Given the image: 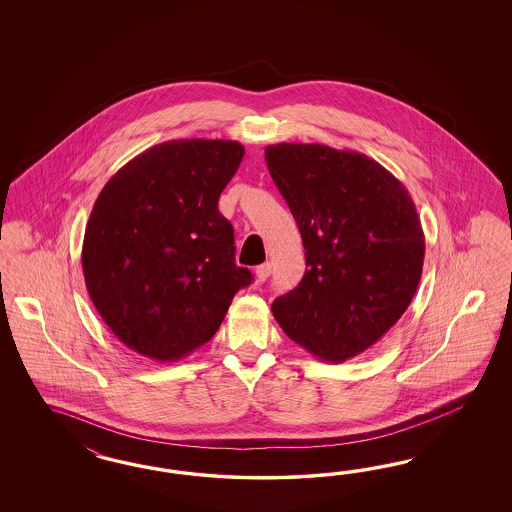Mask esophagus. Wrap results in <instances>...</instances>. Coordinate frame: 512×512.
Segmentation results:
<instances>
[{
	"label": "esophagus",
	"mask_w": 512,
	"mask_h": 512,
	"mask_svg": "<svg viewBox=\"0 0 512 512\" xmlns=\"http://www.w3.org/2000/svg\"><path fill=\"white\" fill-rule=\"evenodd\" d=\"M270 272H272V266H270V263L261 264V266H257V268H255V278H257V281H264V279L270 276Z\"/></svg>",
	"instance_id": "34e87169"
}]
</instances>
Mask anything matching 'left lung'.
<instances>
[{
  "label": "left lung",
  "instance_id": "1",
  "mask_svg": "<svg viewBox=\"0 0 512 512\" xmlns=\"http://www.w3.org/2000/svg\"><path fill=\"white\" fill-rule=\"evenodd\" d=\"M264 159L306 249L304 278L272 313L313 357H357L417 293L424 233L415 202L383 165L351 150L279 142Z\"/></svg>",
  "mask_w": 512,
  "mask_h": 512
}]
</instances>
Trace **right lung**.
Masks as SVG:
<instances>
[{
    "label": "right lung",
    "mask_w": 512,
    "mask_h": 512,
    "mask_svg": "<svg viewBox=\"0 0 512 512\" xmlns=\"http://www.w3.org/2000/svg\"><path fill=\"white\" fill-rule=\"evenodd\" d=\"M242 157L236 140H169L125 163L93 204L86 287L114 336L142 357H187L251 283L234 263L233 225L217 210Z\"/></svg>",
    "instance_id": "obj_1"
}]
</instances>
